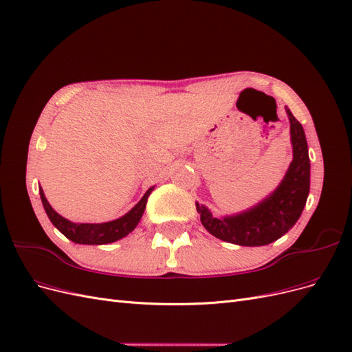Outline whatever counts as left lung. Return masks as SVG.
<instances>
[{"mask_svg":"<svg viewBox=\"0 0 352 352\" xmlns=\"http://www.w3.org/2000/svg\"><path fill=\"white\" fill-rule=\"evenodd\" d=\"M286 113L291 122L294 160L282 184L267 199L238 216L216 219L204 206L197 204L202 226L212 236L243 247H261L283 236L300 219L310 192V158L301 123L289 110Z\"/></svg>","mask_w":352,"mask_h":352,"instance_id":"obj_1","label":"left lung"}]
</instances>
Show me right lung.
<instances>
[{"instance_id": "right-lung-1", "label": "right lung", "mask_w": 352, "mask_h": 352, "mask_svg": "<svg viewBox=\"0 0 352 352\" xmlns=\"http://www.w3.org/2000/svg\"><path fill=\"white\" fill-rule=\"evenodd\" d=\"M151 190H153V188L148 189L145 195L142 197V199L138 202V204L123 217L109 221V223H98V225H92V223L69 221L67 219L61 217L54 210H52V207L48 204V201L44 195V190L39 189V195H41L42 206H44V208H45L48 219L66 238H69L74 243L102 245V243H110V242L124 238L136 228V225L140 223V220L144 214L146 201H148V197H150V194H151Z\"/></svg>"}]
</instances>
